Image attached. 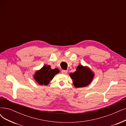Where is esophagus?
Masks as SVG:
<instances>
[{"mask_svg":"<svg viewBox=\"0 0 126 126\" xmlns=\"http://www.w3.org/2000/svg\"><path fill=\"white\" fill-rule=\"evenodd\" d=\"M67 72H68L67 70H63L62 71V73L63 74H66L67 73Z\"/></svg>","mask_w":126,"mask_h":126,"instance_id":"obj_1","label":"esophagus"}]
</instances>
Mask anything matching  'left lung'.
Here are the masks:
<instances>
[{
	"label": "left lung",
	"mask_w": 126,
	"mask_h": 126,
	"mask_svg": "<svg viewBox=\"0 0 126 126\" xmlns=\"http://www.w3.org/2000/svg\"><path fill=\"white\" fill-rule=\"evenodd\" d=\"M73 79V84L75 87H85L90 84L94 78V74L89 68L84 67L81 64L77 68V71L70 74Z\"/></svg>",
	"instance_id": "8db88e82"
}]
</instances>
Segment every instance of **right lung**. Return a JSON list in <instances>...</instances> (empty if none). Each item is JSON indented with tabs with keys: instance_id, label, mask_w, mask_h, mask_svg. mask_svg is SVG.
<instances>
[{
	"instance_id": "1",
	"label": "right lung",
	"mask_w": 126,
	"mask_h": 126,
	"mask_svg": "<svg viewBox=\"0 0 126 126\" xmlns=\"http://www.w3.org/2000/svg\"><path fill=\"white\" fill-rule=\"evenodd\" d=\"M59 72V70L57 68L53 70L49 66L45 65L41 70L36 73L34 79L40 85H47Z\"/></svg>"
}]
</instances>
